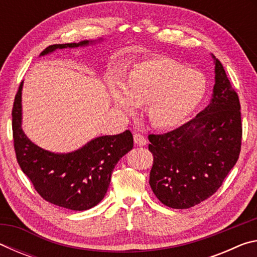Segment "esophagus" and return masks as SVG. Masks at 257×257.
Instances as JSON below:
<instances>
[{
    "instance_id": "obj_1",
    "label": "esophagus",
    "mask_w": 257,
    "mask_h": 257,
    "mask_svg": "<svg viewBox=\"0 0 257 257\" xmlns=\"http://www.w3.org/2000/svg\"><path fill=\"white\" fill-rule=\"evenodd\" d=\"M134 142L137 146H145L147 143L145 136H143L142 134H138V133L134 134Z\"/></svg>"
}]
</instances>
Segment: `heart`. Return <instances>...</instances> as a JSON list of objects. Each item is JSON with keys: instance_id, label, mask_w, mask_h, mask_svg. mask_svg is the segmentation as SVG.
Returning <instances> with one entry per match:
<instances>
[{"instance_id": "heart-1", "label": "heart", "mask_w": 257, "mask_h": 257, "mask_svg": "<svg viewBox=\"0 0 257 257\" xmlns=\"http://www.w3.org/2000/svg\"><path fill=\"white\" fill-rule=\"evenodd\" d=\"M113 105L134 112L146 104L152 124L171 128L181 122L202 102L206 80L201 72L190 70L167 59H151L135 63L127 71V82L121 75L108 81Z\"/></svg>"}]
</instances>
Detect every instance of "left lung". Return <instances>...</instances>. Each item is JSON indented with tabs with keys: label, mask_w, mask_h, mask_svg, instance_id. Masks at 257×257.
Wrapping results in <instances>:
<instances>
[{
	"label": "left lung",
	"mask_w": 257,
	"mask_h": 257,
	"mask_svg": "<svg viewBox=\"0 0 257 257\" xmlns=\"http://www.w3.org/2000/svg\"><path fill=\"white\" fill-rule=\"evenodd\" d=\"M215 84L208 105L172 132L150 135L151 188L161 203L189 208L212 196L236 164L241 145L240 104L214 55Z\"/></svg>",
	"instance_id": "8db88e82"
}]
</instances>
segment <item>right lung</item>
<instances>
[{
    "instance_id": "add662e5",
    "label": "right lung",
    "mask_w": 257,
    "mask_h": 257,
    "mask_svg": "<svg viewBox=\"0 0 257 257\" xmlns=\"http://www.w3.org/2000/svg\"><path fill=\"white\" fill-rule=\"evenodd\" d=\"M102 41L103 38L54 44L46 47L41 56L56 50L77 49ZM23 86L24 81L12 108L15 150L21 170L33 182L37 193L54 205L72 211H85L97 205L105 196L115 164L133 150V134L125 130L119 135L99 136L69 153H54L42 149L23 130Z\"/></svg>"
}]
</instances>
